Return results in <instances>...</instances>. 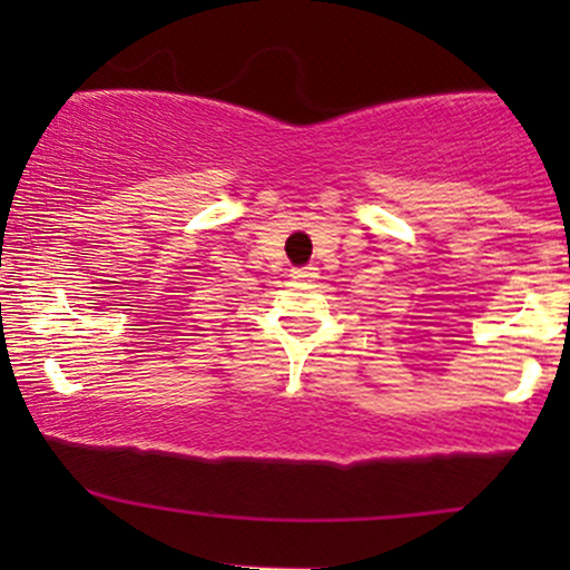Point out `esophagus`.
Returning a JSON list of instances; mask_svg holds the SVG:
<instances>
[{
	"mask_svg": "<svg viewBox=\"0 0 570 570\" xmlns=\"http://www.w3.org/2000/svg\"><path fill=\"white\" fill-rule=\"evenodd\" d=\"M318 267L316 265H303V267H294L292 271V278H297V281H313L318 276Z\"/></svg>",
	"mask_w": 570,
	"mask_h": 570,
	"instance_id": "obj_1",
	"label": "esophagus"
}]
</instances>
